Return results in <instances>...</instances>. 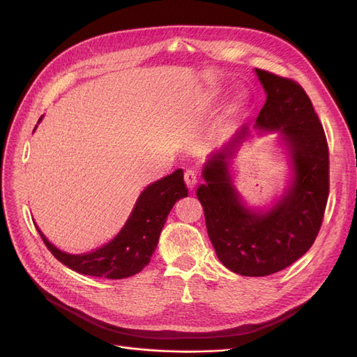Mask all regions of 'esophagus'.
<instances>
[{"instance_id": "1", "label": "esophagus", "mask_w": 357, "mask_h": 357, "mask_svg": "<svg viewBox=\"0 0 357 357\" xmlns=\"http://www.w3.org/2000/svg\"><path fill=\"white\" fill-rule=\"evenodd\" d=\"M185 181H186V186L189 189H193L197 186L198 183V177H197V172L193 169H186L185 171Z\"/></svg>"}]
</instances>
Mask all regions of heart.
Here are the masks:
<instances>
[{
    "instance_id": "heart-1",
    "label": "heart",
    "mask_w": 357,
    "mask_h": 357,
    "mask_svg": "<svg viewBox=\"0 0 357 357\" xmlns=\"http://www.w3.org/2000/svg\"><path fill=\"white\" fill-rule=\"evenodd\" d=\"M247 101H248L247 93H244V92L236 93L235 98L231 101V104H229V107H228V112H226V114L232 116V114H235L236 112H240V110L243 109V107L247 104Z\"/></svg>"
}]
</instances>
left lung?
<instances>
[{"instance_id": "1", "label": "left lung", "mask_w": 357, "mask_h": 357, "mask_svg": "<svg viewBox=\"0 0 357 357\" xmlns=\"http://www.w3.org/2000/svg\"><path fill=\"white\" fill-rule=\"evenodd\" d=\"M266 92L256 128L278 131L294 167V181L273 208L253 211L232 186L228 159L248 135L244 125L228 146L204 167L205 185L197 190L210 241L231 271L265 277L282 271L314 243L329 197V149L311 100L295 80L255 70Z\"/></svg>"}]
</instances>
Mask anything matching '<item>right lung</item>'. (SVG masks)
<instances>
[{"instance_id": "add662e5", "label": "right lung", "mask_w": 357, "mask_h": 357, "mask_svg": "<svg viewBox=\"0 0 357 357\" xmlns=\"http://www.w3.org/2000/svg\"><path fill=\"white\" fill-rule=\"evenodd\" d=\"M185 197L188 189L181 169L152 183L142 192L122 231L109 244L84 255L61 252L47 241L37 225L36 228L50 253L73 271L110 280L126 278L142 271L150 262L167 215L176 201Z\"/></svg>"}]
</instances>
